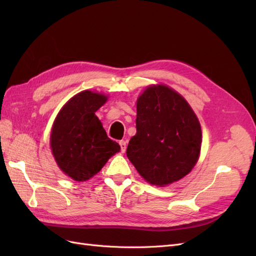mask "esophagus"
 I'll use <instances>...</instances> for the list:
<instances>
[{"label": "esophagus", "instance_id": "esophagus-1", "mask_svg": "<svg viewBox=\"0 0 256 256\" xmlns=\"http://www.w3.org/2000/svg\"><path fill=\"white\" fill-rule=\"evenodd\" d=\"M120 143V152H126V141H124V140H122V141H120L118 142Z\"/></svg>", "mask_w": 256, "mask_h": 256}]
</instances>
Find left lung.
<instances>
[{
    "label": "left lung",
    "mask_w": 256,
    "mask_h": 256,
    "mask_svg": "<svg viewBox=\"0 0 256 256\" xmlns=\"http://www.w3.org/2000/svg\"><path fill=\"white\" fill-rule=\"evenodd\" d=\"M136 134L127 157L146 182L164 187L194 168L202 145L196 113L166 85H150L136 100Z\"/></svg>",
    "instance_id": "1"
}]
</instances>
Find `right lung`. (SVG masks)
Wrapping results in <instances>:
<instances>
[{
    "label": "right lung",
    "mask_w": 256,
    "mask_h": 256,
    "mask_svg": "<svg viewBox=\"0 0 256 256\" xmlns=\"http://www.w3.org/2000/svg\"><path fill=\"white\" fill-rule=\"evenodd\" d=\"M106 100V95L83 90L68 100L53 122L50 146L54 159L76 182L88 180L120 150L95 115Z\"/></svg>",
    "instance_id": "1"
}]
</instances>
